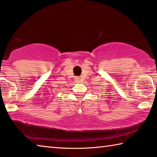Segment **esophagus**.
I'll return each instance as SVG.
<instances>
[{
    "instance_id": "obj_1",
    "label": "esophagus",
    "mask_w": 157,
    "mask_h": 157,
    "mask_svg": "<svg viewBox=\"0 0 157 157\" xmlns=\"http://www.w3.org/2000/svg\"><path fill=\"white\" fill-rule=\"evenodd\" d=\"M75 80L76 82H79L81 81V79L79 78H76L75 79Z\"/></svg>"
}]
</instances>
